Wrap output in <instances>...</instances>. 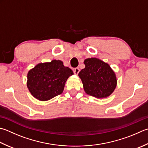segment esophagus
<instances>
[{
    "mask_svg": "<svg viewBox=\"0 0 148 148\" xmlns=\"http://www.w3.org/2000/svg\"><path fill=\"white\" fill-rule=\"evenodd\" d=\"M79 72V69L78 67H76L74 69V73L75 74H78Z\"/></svg>",
    "mask_w": 148,
    "mask_h": 148,
    "instance_id": "obj_1",
    "label": "esophagus"
}]
</instances>
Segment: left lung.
<instances>
[{
  "mask_svg": "<svg viewBox=\"0 0 148 148\" xmlns=\"http://www.w3.org/2000/svg\"><path fill=\"white\" fill-rule=\"evenodd\" d=\"M84 64L85 67L79 76L86 93L97 98L109 96L117 85L115 74L110 65L94 58L86 59Z\"/></svg>",
  "mask_w": 148,
  "mask_h": 148,
  "instance_id": "1",
  "label": "left lung"
}]
</instances>
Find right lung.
Masks as SVG:
<instances>
[{"instance_id":"right-lung-1","label":"right lung","mask_w":148,"mask_h":148,"mask_svg":"<svg viewBox=\"0 0 148 148\" xmlns=\"http://www.w3.org/2000/svg\"><path fill=\"white\" fill-rule=\"evenodd\" d=\"M73 74L60 60L39 63L29 71L27 85L37 99L47 101L62 93L66 79Z\"/></svg>"}]
</instances>
